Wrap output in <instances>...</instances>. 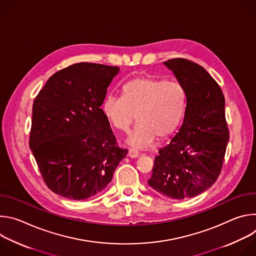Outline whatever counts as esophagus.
<instances>
[{
	"label": "esophagus",
	"mask_w": 256,
	"mask_h": 256,
	"mask_svg": "<svg viewBox=\"0 0 256 256\" xmlns=\"http://www.w3.org/2000/svg\"><path fill=\"white\" fill-rule=\"evenodd\" d=\"M128 155L130 158H138V157L140 156V153H138V151L136 150V149H130Z\"/></svg>",
	"instance_id": "obj_1"
}]
</instances>
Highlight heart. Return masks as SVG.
<instances>
[{"mask_svg":"<svg viewBox=\"0 0 256 256\" xmlns=\"http://www.w3.org/2000/svg\"><path fill=\"white\" fill-rule=\"evenodd\" d=\"M186 105V90L177 81L142 76L130 80L122 87V97L108 95L102 112L118 130L126 132L136 116V126L128 138L136 148H144L164 140L178 128Z\"/></svg>","mask_w":256,"mask_h":256,"instance_id":"obj_1","label":"heart"}]
</instances>
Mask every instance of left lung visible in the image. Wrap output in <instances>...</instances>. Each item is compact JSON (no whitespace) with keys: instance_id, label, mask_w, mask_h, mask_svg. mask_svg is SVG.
<instances>
[{"instance_id":"1","label":"left lung","mask_w":256,"mask_h":256,"mask_svg":"<svg viewBox=\"0 0 256 256\" xmlns=\"http://www.w3.org/2000/svg\"><path fill=\"white\" fill-rule=\"evenodd\" d=\"M184 86V124L155 158L149 186L173 200L194 198L210 188L221 173L229 130L222 89L200 64L186 58L164 62Z\"/></svg>"}]
</instances>
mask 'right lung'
<instances>
[{
  "instance_id": "obj_1",
  "label": "right lung",
  "mask_w": 256,
  "mask_h": 256,
  "mask_svg": "<svg viewBox=\"0 0 256 256\" xmlns=\"http://www.w3.org/2000/svg\"><path fill=\"white\" fill-rule=\"evenodd\" d=\"M118 66L78 62L54 74L33 102L29 147L46 186L82 200L112 181L128 150L100 106Z\"/></svg>"
}]
</instances>
